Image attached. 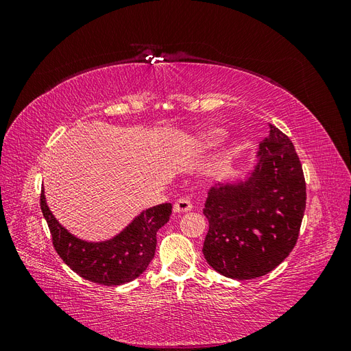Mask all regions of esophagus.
Returning <instances> with one entry per match:
<instances>
[{"instance_id": "obj_1", "label": "esophagus", "mask_w": 351, "mask_h": 351, "mask_svg": "<svg viewBox=\"0 0 351 351\" xmlns=\"http://www.w3.org/2000/svg\"><path fill=\"white\" fill-rule=\"evenodd\" d=\"M173 210L176 212V214H184V212L192 210V202L186 197H180L174 204Z\"/></svg>"}]
</instances>
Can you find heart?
I'll return each instance as SVG.
<instances>
[{
    "label": "heart",
    "mask_w": 351,
    "mask_h": 351,
    "mask_svg": "<svg viewBox=\"0 0 351 351\" xmlns=\"http://www.w3.org/2000/svg\"><path fill=\"white\" fill-rule=\"evenodd\" d=\"M226 136V132L221 127H208V129L199 132L193 145L197 149H209V147L215 146L222 137Z\"/></svg>",
    "instance_id": "obj_1"
}]
</instances>
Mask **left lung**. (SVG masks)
<instances>
[{
  "instance_id": "1",
  "label": "left lung",
  "mask_w": 351,
  "mask_h": 351,
  "mask_svg": "<svg viewBox=\"0 0 351 351\" xmlns=\"http://www.w3.org/2000/svg\"><path fill=\"white\" fill-rule=\"evenodd\" d=\"M306 208V183L291 141L269 124L256 164L244 178L210 187L204 256L232 280L267 275L289 256Z\"/></svg>"
}]
</instances>
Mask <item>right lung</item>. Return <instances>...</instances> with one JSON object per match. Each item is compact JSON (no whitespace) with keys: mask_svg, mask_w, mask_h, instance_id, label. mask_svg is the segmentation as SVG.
<instances>
[{"mask_svg":"<svg viewBox=\"0 0 351 351\" xmlns=\"http://www.w3.org/2000/svg\"><path fill=\"white\" fill-rule=\"evenodd\" d=\"M40 209L49 227L52 244L69 268L82 278L102 284L121 285L139 277L155 256L156 232L171 215V204L141 212L129 226L110 240L86 241L62 227L40 193Z\"/></svg>","mask_w":351,"mask_h":351,"instance_id":"add662e5","label":"right lung"}]
</instances>
